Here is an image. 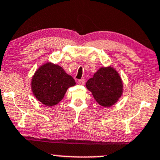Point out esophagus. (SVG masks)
<instances>
[{
	"label": "esophagus",
	"instance_id": "obj_1",
	"mask_svg": "<svg viewBox=\"0 0 160 160\" xmlns=\"http://www.w3.org/2000/svg\"><path fill=\"white\" fill-rule=\"evenodd\" d=\"M78 83L80 84V85H85V83H86L85 79H81V80H79Z\"/></svg>",
	"mask_w": 160,
	"mask_h": 160
}]
</instances>
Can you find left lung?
<instances>
[{
  "instance_id": "8db88e82",
  "label": "left lung",
  "mask_w": 160,
  "mask_h": 160,
  "mask_svg": "<svg viewBox=\"0 0 160 160\" xmlns=\"http://www.w3.org/2000/svg\"><path fill=\"white\" fill-rule=\"evenodd\" d=\"M96 101L103 107H110L117 102L123 92L120 75L112 67L100 68L93 77L86 83Z\"/></svg>"
}]
</instances>
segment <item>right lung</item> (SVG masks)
<instances>
[{
    "label": "right lung",
    "mask_w": 160,
    "mask_h": 160,
    "mask_svg": "<svg viewBox=\"0 0 160 160\" xmlns=\"http://www.w3.org/2000/svg\"><path fill=\"white\" fill-rule=\"evenodd\" d=\"M76 82L63 68L47 62L40 66L33 75L31 87L33 95L46 106H54L64 98L67 89Z\"/></svg>",
    "instance_id": "right-lung-1"
}]
</instances>
